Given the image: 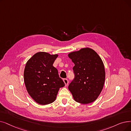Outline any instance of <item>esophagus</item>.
I'll return each instance as SVG.
<instances>
[{
  "mask_svg": "<svg viewBox=\"0 0 131 131\" xmlns=\"http://www.w3.org/2000/svg\"><path fill=\"white\" fill-rule=\"evenodd\" d=\"M63 81H64V83H65V86H66L68 84V83H69V80H67V79H64Z\"/></svg>",
  "mask_w": 131,
  "mask_h": 131,
  "instance_id": "obj_1",
  "label": "esophagus"
}]
</instances>
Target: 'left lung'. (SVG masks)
I'll list each match as a JSON object with an SVG mask.
<instances>
[{"mask_svg":"<svg viewBox=\"0 0 131 131\" xmlns=\"http://www.w3.org/2000/svg\"><path fill=\"white\" fill-rule=\"evenodd\" d=\"M74 64L73 67L74 78L69 89L74 100L81 104L95 101L100 95L105 81L104 66L100 57L88 48L69 54Z\"/></svg>","mask_w":131,"mask_h":131,"instance_id":"8db88e82","label":"left lung"}]
</instances>
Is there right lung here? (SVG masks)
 Instances as JSON below:
<instances>
[{
    "mask_svg": "<svg viewBox=\"0 0 131 131\" xmlns=\"http://www.w3.org/2000/svg\"><path fill=\"white\" fill-rule=\"evenodd\" d=\"M58 54L45 52L35 53L27 62L24 81L28 94L36 103L41 105L53 102L60 88L65 83L53 66Z\"/></svg>",
    "mask_w": 131,
    "mask_h": 131,
    "instance_id": "right-lung-1",
    "label": "right lung"
}]
</instances>
